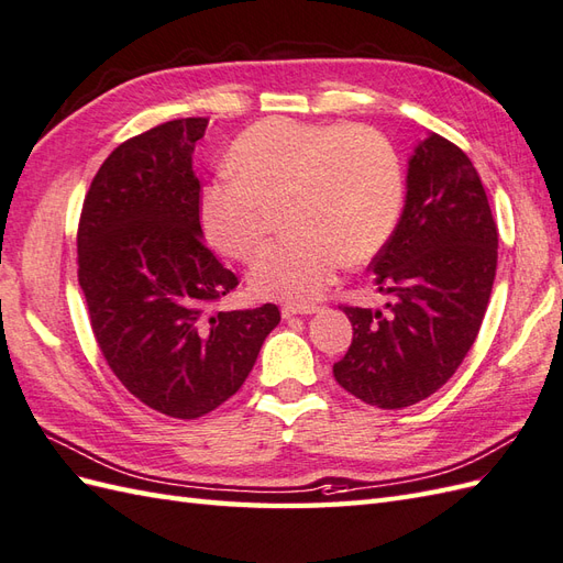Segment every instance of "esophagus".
Returning <instances> with one entry per match:
<instances>
[{
  "instance_id": "obj_1",
  "label": "esophagus",
  "mask_w": 563,
  "mask_h": 563,
  "mask_svg": "<svg viewBox=\"0 0 563 563\" xmlns=\"http://www.w3.org/2000/svg\"><path fill=\"white\" fill-rule=\"evenodd\" d=\"M319 311V307H297V305H285L283 309H280V313H283V319H292V316H299V313H305V316H309V313H316Z\"/></svg>"
}]
</instances>
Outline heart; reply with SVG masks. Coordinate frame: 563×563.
<instances>
[{
  "mask_svg": "<svg viewBox=\"0 0 563 563\" xmlns=\"http://www.w3.org/2000/svg\"><path fill=\"white\" fill-rule=\"evenodd\" d=\"M233 180L199 197V225L216 252L252 262L266 244V213L285 205V242L250 273L256 297L309 305L344 258L366 262L390 240L401 209V173L390 142L371 128L268 119L228 152Z\"/></svg>",
  "mask_w": 563,
  "mask_h": 563,
  "instance_id": "obj_1",
  "label": "heart"
}]
</instances>
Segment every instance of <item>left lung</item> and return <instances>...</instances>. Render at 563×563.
<instances>
[{"instance_id": "left-lung-1", "label": "left lung", "mask_w": 563, "mask_h": 563, "mask_svg": "<svg viewBox=\"0 0 563 563\" xmlns=\"http://www.w3.org/2000/svg\"><path fill=\"white\" fill-rule=\"evenodd\" d=\"M368 268L390 311L342 307L354 338L333 376L371 407L405 409L454 376L495 283L497 225L456 144L435 133L416 144L405 211Z\"/></svg>"}]
</instances>
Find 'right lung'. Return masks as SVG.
<instances>
[{
    "instance_id": "1",
    "label": "right lung",
    "mask_w": 563,
    "mask_h": 563,
    "mask_svg": "<svg viewBox=\"0 0 563 563\" xmlns=\"http://www.w3.org/2000/svg\"><path fill=\"white\" fill-rule=\"evenodd\" d=\"M209 119H178L113 150L82 201L78 283L109 368L173 419L233 397L280 323L276 305L211 311L238 285L199 225L197 140Z\"/></svg>"
}]
</instances>
